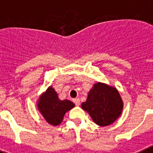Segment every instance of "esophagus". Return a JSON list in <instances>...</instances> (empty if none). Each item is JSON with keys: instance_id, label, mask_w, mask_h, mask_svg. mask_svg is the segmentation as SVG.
<instances>
[{"instance_id": "esophagus-1", "label": "esophagus", "mask_w": 153, "mask_h": 153, "mask_svg": "<svg viewBox=\"0 0 153 153\" xmlns=\"http://www.w3.org/2000/svg\"><path fill=\"white\" fill-rule=\"evenodd\" d=\"M73 102L75 103L76 106H79V105H80V100H79V99L78 98L74 99V100H73Z\"/></svg>"}]
</instances>
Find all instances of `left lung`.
<instances>
[{
  "mask_svg": "<svg viewBox=\"0 0 153 153\" xmlns=\"http://www.w3.org/2000/svg\"><path fill=\"white\" fill-rule=\"evenodd\" d=\"M82 109L90 114L93 122L101 126L110 125L122 113L123 104L117 89L101 83L94 84Z\"/></svg>",
  "mask_w": 153,
  "mask_h": 153,
  "instance_id": "obj_1",
  "label": "left lung"
}]
</instances>
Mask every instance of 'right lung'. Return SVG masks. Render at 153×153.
Returning <instances> with one entry per match:
<instances>
[{"mask_svg":"<svg viewBox=\"0 0 153 153\" xmlns=\"http://www.w3.org/2000/svg\"><path fill=\"white\" fill-rule=\"evenodd\" d=\"M74 106V103L70 100H60L52 86H50L39 99L37 105L46 121L53 126L59 125L62 122L65 113Z\"/></svg>","mask_w":153,"mask_h":153,"instance_id":"right-lung-1","label":"right lung"}]
</instances>
